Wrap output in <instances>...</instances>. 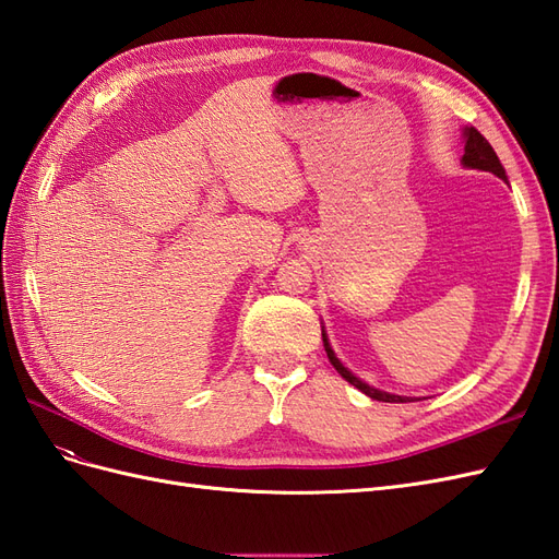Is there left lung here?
<instances>
[{"instance_id":"left-lung-1","label":"left lung","mask_w":559,"mask_h":559,"mask_svg":"<svg viewBox=\"0 0 559 559\" xmlns=\"http://www.w3.org/2000/svg\"><path fill=\"white\" fill-rule=\"evenodd\" d=\"M464 138H466V144H464L462 165H464V167H471V170L492 173V175H497L499 179H503V181H506V170H503L501 160L497 158L492 144H489L476 128H466V130H464ZM321 341H324L326 357H329V361L333 364V368L337 370V373H341L349 384H354L357 389H361V392H364L366 396L376 399V401H384V403H408V401H413L411 396H399V394L380 392V389L370 386V384H366L364 380H359V378L354 376V373H349V370L341 364V359L335 357V352L331 349V345H329V337H326L324 329H321Z\"/></svg>"}]
</instances>
